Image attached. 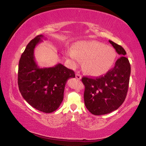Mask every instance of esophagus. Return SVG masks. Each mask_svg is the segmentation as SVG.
<instances>
[{"mask_svg": "<svg viewBox=\"0 0 146 146\" xmlns=\"http://www.w3.org/2000/svg\"><path fill=\"white\" fill-rule=\"evenodd\" d=\"M75 76H76V78L78 79V80H80V79L82 78V76H81V75H80V74H78V73H76L75 75Z\"/></svg>", "mask_w": 146, "mask_h": 146, "instance_id": "obj_1", "label": "esophagus"}]
</instances>
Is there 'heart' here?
I'll list each match as a JSON object with an SVG mask.
<instances>
[{
  "label": "heart",
  "instance_id": "b5f03b06",
  "mask_svg": "<svg viewBox=\"0 0 146 146\" xmlns=\"http://www.w3.org/2000/svg\"><path fill=\"white\" fill-rule=\"evenodd\" d=\"M69 55L76 62L84 60V69L89 75L99 76L106 74L113 65L116 57L112 47L97 41H81L75 44V50Z\"/></svg>",
  "mask_w": 146,
  "mask_h": 146
}]
</instances>
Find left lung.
<instances>
[{
  "mask_svg": "<svg viewBox=\"0 0 146 146\" xmlns=\"http://www.w3.org/2000/svg\"><path fill=\"white\" fill-rule=\"evenodd\" d=\"M120 57L115 67L104 76L97 78L84 77L85 86L84 99L86 108L95 115H102L117 110L126 97L131 66L125 57L126 52L122 46L109 40Z\"/></svg>",
  "mask_w": 146,
  "mask_h": 146,
  "instance_id": "left-lung-1",
  "label": "left lung"
}]
</instances>
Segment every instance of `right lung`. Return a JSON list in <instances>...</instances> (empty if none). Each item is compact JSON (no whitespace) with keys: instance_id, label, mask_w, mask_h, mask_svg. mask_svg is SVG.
<instances>
[{"instance_id":"1","label":"right lung","mask_w":146,"mask_h":146,"mask_svg":"<svg viewBox=\"0 0 146 146\" xmlns=\"http://www.w3.org/2000/svg\"><path fill=\"white\" fill-rule=\"evenodd\" d=\"M42 35L29 42L19 64L18 85L23 97L40 111L49 113L59 108L64 98L66 83L75 78L74 71L58 64L53 67L40 68L35 60L34 49L42 42Z\"/></svg>"}]
</instances>
